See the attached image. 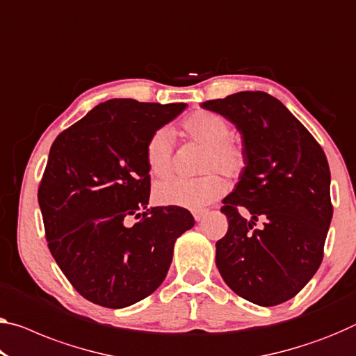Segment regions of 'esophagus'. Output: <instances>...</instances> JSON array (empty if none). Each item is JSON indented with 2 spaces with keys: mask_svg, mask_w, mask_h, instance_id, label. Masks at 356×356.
<instances>
[{
  "mask_svg": "<svg viewBox=\"0 0 356 356\" xmlns=\"http://www.w3.org/2000/svg\"><path fill=\"white\" fill-rule=\"evenodd\" d=\"M207 213H209L207 210H194L193 211V216H194L195 221H202V220H204V216L207 215Z\"/></svg>",
  "mask_w": 356,
  "mask_h": 356,
  "instance_id": "34e87169",
  "label": "esophagus"
}]
</instances>
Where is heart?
Wrapping results in <instances>:
<instances>
[{"mask_svg": "<svg viewBox=\"0 0 356 356\" xmlns=\"http://www.w3.org/2000/svg\"><path fill=\"white\" fill-rule=\"evenodd\" d=\"M186 136L207 147L202 172L209 173L202 178H167L156 183L152 195L161 205L202 209L226 193L227 184L220 173L229 178L242 175L247 156L242 145L231 136V127L226 119L216 113L195 111L184 119ZM175 135L168 127L157 129L149 136L145 147L147 168L156 177H165L173 167Z\"/></svg>", "mask_w": 356, "mask_h": 356, "instance_id": "heart-1", "label": "heart"}]
</instances>
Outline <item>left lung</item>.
Wrapping results in <instances>:
<instances>
[{
  "label": "left lung",
  "instance_id": "8db88e82",
  "mask_svg": "<svg viewBox=\"0 0 356 356\" xmlns=\"http://www.w3.org/2000/svg\"><path fill=\"white\" fill-rule=\"evenodd\" d=\"M235 125L247 163L221 211L227 234L216 242L226 285L272 307L291 299L318 270L332 218L331 173L321 146L280 100L237 92L202 103ZM245 206L250 220L238 211ZM263 227L254 226L257 218Z\"/></svg>",
  "mask_w": 356,
  "mask_h": 356
}]
</instances>
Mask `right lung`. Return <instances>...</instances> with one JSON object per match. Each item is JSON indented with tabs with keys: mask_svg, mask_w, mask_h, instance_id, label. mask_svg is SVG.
Masks as SVG:
<instances>
[{
	"mask_svg": "<svg viewBox=\"0 0 356 356\" xmlns=\"http://www.w3.org/2000/svg\"><path fill=\"white\" fill-rule=\"evenodd\" d=\"M186 106L113 98L54 141L38 191L47 245L90 302L124 309L149 296L167 275L177 238L194 226L181 207H147L146 143Z\"/></svg>",
	"mask_w": 356,
	"mask_h": 356,
	"instance_id": "1",
	"label": "right lung"
}]
</instances>
